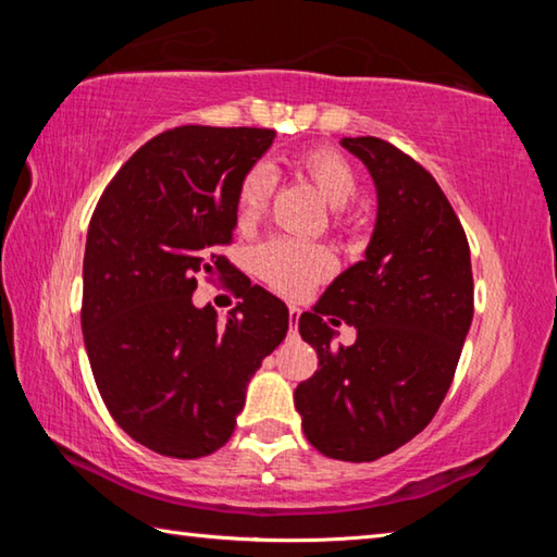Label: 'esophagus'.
I'll list each match as a JSON object with an SVG mask.
<instances>
[{
	"label": "esophagus",
	"mask_w": 557,
	"mask_h": 557,
	"mask_svg": "<svg viewBox=\"0 0 557 557\" xmlns=\"http://www.w3.org/2000/svg\"><path fill=\"white\" fill-rule=\"evenodd\" d=\"M297 324H299V307L289 305V334H297Z\"/></svg>",
	"instance_id": "1"
}]
</instances>
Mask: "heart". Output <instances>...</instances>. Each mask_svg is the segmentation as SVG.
Here are the masks:
<instances>
[{"label": "heart", "instance_id": "1", "mask_svg": "<svg viewBox=\"0 0 557 557\" xmlns=\"http://www.w3.org/2000/svg\"><path fill=\"white\" fill-rule=\"evenodd\" d=\"M295 169L332 203V225L336 231H351L356 213L348 203L358 194L356 169L332 147H312L295 157ZM275 174L268 164H252L240 176L235 191V215L240 225H256L265 215ZM334 252L322 243L272 238L252 256V268L262 282L285 297H299L334 272Z\"/></svg>", "mask_w": 557, "mask_h": 557}]
</instances>
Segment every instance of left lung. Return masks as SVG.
<instances>
[{
    "mask_svg": "<svg viewBox=\"0 0 557 557\" xmlns=\"http://www.w3.org/2000/svg\"><path fill=\"white\" fill-rule=\"evenodd\" d=\"M379 188V221L366 260L342 272L299 334L319 371L295 405L309 445L342 461L391 455L430 425L455 379L474 317L467 233L425 166L379 137H344ZM357 342L332 349L333 326Z\"/></svg>",
    "mask_w": 557,
    "mask_h": 557,
    "instance_id": "obj_1",
    "label": "left lung"
}]
</instances>
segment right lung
Instances as JSON below:
<instances>
[{
  "label": "right lung",
  "mask_w": 557,
  "mask_h": 557,
  "mask_svg": "<svg viewBox=\"0 0 557 557\" xmlns=\"http://www.w3.org/2000/svg\"><path fill=\"white\" fill-rule=\"evenodd\" d=\"M277 132L184 125L149 139L106 186L83 258L81 326L112 420L164 457L213 455L231 440L245 385L287 334V305L235 270L240 176ZM242 301L219 325L193 307L198 280Z\"/></svg>",
  "instance_id": "add662e5"
}]
</instances>
